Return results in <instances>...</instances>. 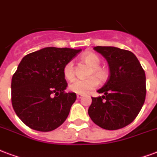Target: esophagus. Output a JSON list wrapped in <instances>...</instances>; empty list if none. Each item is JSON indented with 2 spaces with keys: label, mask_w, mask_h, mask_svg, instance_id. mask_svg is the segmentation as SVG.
<instances>
[{
  "label": "esophagus",
  "mask_w": 157,
  "mask_h": 157,
  "mask_svg": "<svg viewBox=\"0 0 157 157\" xmlns=\"http://www.w3.org/2000/svg\"><path fill=\"white\" fill-rule=\"evenodd\" d=\"M82 96H83V94H76V97H77V99H81Z\"/></svg>",
  "instance_id": "1"
}]
</instances>
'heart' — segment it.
Returning <instances> with one entry per match:
<instances>
[{
	"label": "heart",
	"instance_id": "b5f03b06",
	"mask_svg": "<svg viewBox=\"0 0 157 157\" xmlns=\"http://www.w3.org/2000/svg\"><path fill=\"white\" fill-rule=\"evenodd\" d=\"M81 59L82 62L90 67V75H94L100 81H105L107 78V71L100 66V58L97 54L94 52H86L81 55ZM63 74L66 79L67 80L73 79L75 76V71H74V65L72 62H69L66 64L63 68ZM96 78L95 76H90L89 78L85 80H80V79L74 80L69 85V90L77 94H86L99 85L98 78Z\"/></svg>",
	"mask_w": 157,
	"mask_h": 157
}]
</instances>
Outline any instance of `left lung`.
I'll return each instance as SVG.
<instances>
[{"label":"left lung","mask_w":157,"mask_h":157,"mask_svg":"<svg viewBox=\"0 0 157 157\" xmlns=\"http://www.w3.org/2000/svg\"><path fill=\"white\" fill-rule=\"evenodd\" d=\"M94 49L107 60L109 76L104 86L97 90L104 95L92 97L88 113L102 128H122L134 120L145 102V71L130 51L102 46Z\"/></svg>","instance_id":"left-lung-1"}]
</instances>
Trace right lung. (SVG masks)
<instances>
[{
    "instance_id": "add662e5",
    "label": "right lung",
    "mask_w": 157,
    "mask_h": 157,
    "mask_svg": "<svg viewBox=\"0 0 157 157\" xmlns=\"http://www.w3.org/2000/svg\"><path fill=\"white\" fill-rule=\"evenodd\" d=\"M81 51L48 47L23 57L12 76L11 102L29 128L52 131L67 119L76 94L65 92L63 68Z\"/></svg>"
}]
</instances>
